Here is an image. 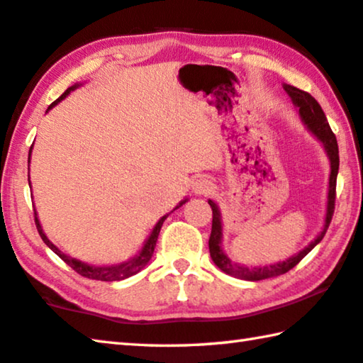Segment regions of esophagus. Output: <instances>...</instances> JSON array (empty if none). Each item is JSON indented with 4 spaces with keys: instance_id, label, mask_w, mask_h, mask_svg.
Masks as SVG:
<instances>
[{
    "instance_id": "34e87169",
    "label": "esophagus",
    "mask_w": 363,
    "mask_h": 363,
    "mask_svg": "<svg viewBox=\"0 0 363 363\" xmlns=\"http://www.w3.org/2000/svg\"><path fill=\"white\" fill-rule=\"evenodd\" d=\"M192 190L196 195H208L213 190V182L206 177H200V179H195L192 184Z\"/></svg>"
}]
</instances>
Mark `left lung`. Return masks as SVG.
<instances>
[{
    "instance_id": "obj_1",
    "label": "left lung",
    "mask_w": 363,
    "mask_h": 363,
    "mask_svg": "<svg viewBox=\"0 0 363 363\" xmlns=\"http://www.w3.org/2000/svg\"><path fill=\"white\" fill-rule=\"evenodd\" d=\"M284 90L287 95L292 98V103L295 108L298 109V114L301 117L303 123L306 125L309 131L318 138V140L324 144V149L330 159V179H328V201H327V214H325V223L322 232L315 236V240L309 242V245L300 250L298 254L289 257L287 260L273 263V265L267 267H245L240 265V263H233L225 255L222 250V220H220V213L217 204L209 200V206L213 209V228H211V236H209V254L211 259L219 267L223 273L230 276H235V278L246 279V281H262L268 278H276V276H281L287 273L289 269H292L296 263H298L303 257L308 255L314 249L315 245H319L324 238L328 225H330L333 211H335V199H337V176H338V168H340V155H338V143L337 136L330 128V125L327 122V117L322 111L320 104L314 100V98L308 94V91H303L300 89L294 87V85H284Z\"/></svg>"
}]
</instances>
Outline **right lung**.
I'll list each match as a JSON object with an SVG mask.
<instances>
[{"label":"right lung","mask_w":363,"mask_h":363,"mask_svg":"<svg viewBox=\"0 0 363 363\" xmlns=\"http://www.w3.org/2000/svg\"><path fill=\"white\" fill-rule=\"evenodd\" d=\"M77 87H79V84L72 85V87L67 89V91H65V94H63L60 98H57V100L50 104L49 109H50L52 106H55L57 103H60V101L63 100V98L69 94L71 90H74V89H77ZM30 155H31V147H30ZM186 201H187V199L182 200L179 204H177V206H176L174 209L181 208L182 204L186 203ZM167 217H168V214L163 216L162 219H160L159 222H157V225L154 227L152 233H150L147 241L144 242V246H143V249L140 250V254H138L136 257H133V259H130L128 262L118 263V265L95 267V265H89V263H84V262H81V260L72 259V257H69V255H67V254H63L62 250L58 249L55 245H52L48 236H45V233L43 232V227H41V223H39V220H38V214H36V211H35V223H36V228H38L39 236H41L45 245H48L52 250H54V252H55L58 257H60V259H62L65 263H67V265H69L72 269H74L76 273L84 276V278L96 279V281H111V282H113V281L127 279V278H130V276H133V274H136L138 272H141V269L147 265V262H149L150 259H152L154 249H155V245H157V238H159L160 228H162L163 222H164V219H167Z\"/></svg>","instance_id":"1"}]
</instances>
